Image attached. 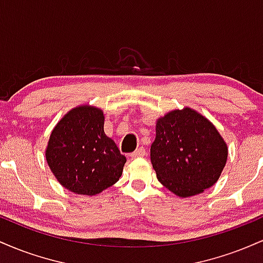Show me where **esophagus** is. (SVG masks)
I'll list each match as a JSON object with an SVG mask.
<instances>
[{
	"mask_svg": "<svg viewBox=\"0 0 263 263\" xmlns=\"http://www.w3.org/2000/svg\"><path fill=\"white\" fill-rule=\"evenodd\" d=\"M146 155H147V153H146V149H144L143 147H140V148L136 149L135 152H134V153H131V155H129V156H131L132 158H137V157H144Z\"/></svg>",
	"mask_w": 263,
	"mask_h": 263,
	"instance_id": "obj_1",
	"label": "esophagus"
}]
</instances>
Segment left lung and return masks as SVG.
<instances>
[{
	"mask_svg": "<svg viewBox=\"0 0 263 263\" xmlns=\"http://www.w3.org/2000/svg\"><path fill=\"white\" fill-rule=\"evenodd\" d=\"M228 147L218 129L192 108L176 110L157 121L151 162L163 185L192 197L218 182Z\"/></svg>",
	"mask_w": 263,
	"mask_h": 263,
	"instance_id": "obj_1",
	"label": "left lung"
}]
</instances>
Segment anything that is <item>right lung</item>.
I'll use <instances>...</instances> for the list:
<instances>
[{"label": "right lung", "instance_id": "add662e5", "mask_svg": "<svg viewBox=\"0 0 263 263\" xmlns=\"http://www.w3.org/2000/svg\"><path fill=\"white\" fill-rule=\"evenodd\" d=\"M48 165L64 188L95 195L121 177L126 157L104 132V114L91 106L69 111L53 129Z\"/></svg>", "mask_w": 263, "mask_h": 263}]
</instances>
